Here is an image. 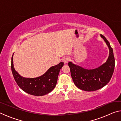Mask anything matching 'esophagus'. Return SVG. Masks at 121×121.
<instances>
[{
  "instance_id": "esophagus-1",
  "label": "esophagus",
  "mask_w": 121,
  "mask_h": 121,
  "mask_svg": "<svg viewBox=\"0 0 121 121\" xmlns=\"http://www.w3.org/2000/svg\"><path fill=\"white\" fill-rule=\"evenodd\" d=\"M69 61V58H66V57H65V58H63L62 59V61L63 62H64L65 64V63H68Z\"/></svg>"
}]
</instances>
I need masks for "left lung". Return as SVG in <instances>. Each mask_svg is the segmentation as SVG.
I'll use <instances>...</instances> for the list:
<instances>
[{
  "label": "left lung",
  "mask_w": 121,
  "mask_h": 121,
  "mask_svg": "<svg viewBox=\"0 0 121 121\" xmlns=\"http://www.w3.org/2000/svg\"><path fill=\"white\" fill-rule=\"evenodd\" d=\"M108 46L109 55L106 62L97 68L84 69L82 67L69 62L71 76L73 83L79 89L85 91H94L107 84L113 74L115 67V59L113 50L105 36L101 35Z\"/></svg>",
  "instance_id": "8db88e82"
}]
</instances>
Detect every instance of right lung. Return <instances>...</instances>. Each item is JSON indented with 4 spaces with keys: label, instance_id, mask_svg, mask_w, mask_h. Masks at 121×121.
<instances>
[{
    "label": "right lung",
    "instance_id": "obj_1",
    "mask_svg": "<svg viewBox=\"0 0 121 121\" xmlns=\"http://www.w3.org/2000/svg\"><path fill=\"white\" fill-rule=\"evenodd\" d=\"M13 56V54L11 61L12 73L17 84L23 91L33 95L42 96L50 93L54 89L58 81L59 72L64 64L63 62L51 67L44 75L40 77L29 78L21 76L15 70Z\"/></svg>",
    "mask_w": 121,
    "mask_h": 121
}]
</instances>
